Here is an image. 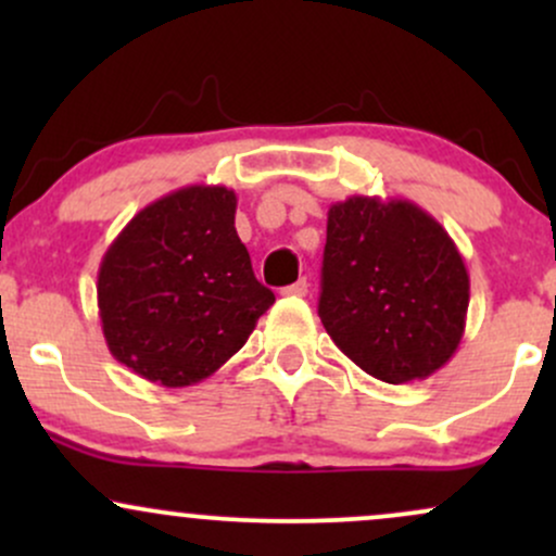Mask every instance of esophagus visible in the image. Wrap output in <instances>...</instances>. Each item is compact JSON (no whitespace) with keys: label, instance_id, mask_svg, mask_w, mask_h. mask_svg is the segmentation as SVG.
I'll return each instance as SVG.
<instances>
[{"label":"esophagus","instance_id":"34e87169","mask_svg":"<svg viewBox=\"0 0 556 556\" xmlns=\"http://www.w3.org/2000/svg\"><path fill=\"white\" fill-rule=\"evenodd\" d=\"M285 295H292V298H305L308 295V282H305V279H298L295 285H290V287H285Z\"/></svg>","mask_w":556,"mask_h":556}]
</instances>
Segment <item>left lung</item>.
<instances>
[{
	"mask_svg": "<svg viewBox=\"0 0 556 556\" xmlns=\"http://www.w3.org/2000/svg\"><path fill=\"white\" fill-rule=\"evenodd\" d=\"M468 303L460 251L418 203H331L318 316L355 366L387 384L429 379L460 348Z\"/></svg>",
	"mask_w": 556,
	"mask_h": 556,
	"instance_id": "left-lung-1",
	"label": "left lung"
}]
</instances>
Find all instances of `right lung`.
Segmentation results:
<instances>
[{"label": "right lung", "mask_w": 556, "mask_h": 556, "mask_svg": "<svg viewBox=\"0 0 556 556\" xmlns=\"http://www.w3.org/2000/svg\"><path fill=\"white\" fill-rule=\"evenodd\" d=\"M235 208L225 185H188L140 208L106 248L96 282L101 331L140 379L169 389L208 379L271 308Z\"/></svg>", "instance_id": "right-lung-1"}]
</instances>
